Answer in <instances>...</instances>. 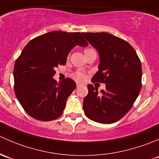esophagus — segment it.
<instances>
[{
	"instance_id": "obj_1",
	"label": "esophagus",
	"mask_w": 159,
	"mask_h": 159,
	"mask_svg": "<svg viewBox=\"0 0 159 159\" xmlns=\"http://www.w3.org/2000/svg\"><path fill=\"white\" fill-rule=\"evenodd\" d=\"M82 83H76V86H77V87H79V86H82Z\"/></svg>"
}]
</instances>
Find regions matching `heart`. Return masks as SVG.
<instances>
[{"instance_id":"obj_1","label":"heart","mask_w":159,"mask_h":159,"mask_svg":"<svg viewBox=\"0 0 159 159\" xmlns=\"http://www.w3.org/2000/svg\"><path fill=\"white\" fill-rule=\"evenodd\" d=\"M87 50H89V49H87ZM86 77L85 76V73L82 71H77L76 73H75V78L78 80H83Z\"/></svg>"}]
</instances>
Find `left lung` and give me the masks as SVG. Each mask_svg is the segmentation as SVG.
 I'll list each match as a JSON object with an SVG mask.
<instances>
[{"instance_id":"8db88e82","label":"left lung","mask_w":159,"mask_h":159,"mask_svg":"<svg viewBox=\"0 0 159 159\" xmlns=\"http://www.w3.org/2000/svg\"><path fill=\"white\" fill-rule=\"evenodd\" d=\"M99 54V70L93 83H106L98 92L92 84L83 99L86 116L94 122L111 124L130 110L142 87L141 61L128 42L108 33H82Z\"/></svg>"}]
</instances>
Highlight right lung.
I'll return each instance as SVG.
<instances>
[{"label": "right lung", "instance_id": "right-lung-1", "mask_svg": "<svg viewBox=\"0 0 159 159\" xmlns=\"http://www.w3.org/2000/svg\"><path fill=\"white\" fill-rule=\"evenodd\" d=\"M79 32L52 31L31 40L17 59L14 68V92L24 110L40 121L60 117L76 84L70 78L60 83L53 78L58 65H65L76 46L86 47Z\"/></svg>", "mask_w": 159, "mask_h": 159}]
</instances>
